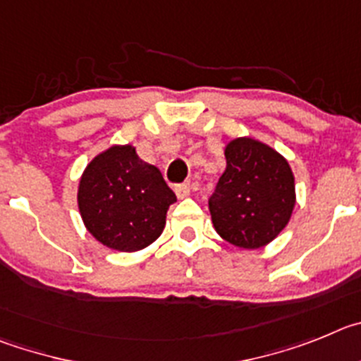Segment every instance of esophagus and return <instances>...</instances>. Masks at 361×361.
I'll return each mask as SVG.
<instances>
[{"instance_id":"obj_1","label":"esophagus","mask_w":361,"mask_h":361,"mask_svg":"<svg viewBox=\"0 0 361 361\" xmlns=\"http://www.w3.org/2000/svg\"><path fill=\"white\" fill-rule=\"evenodd\" d=\"M174 192H176V196L180 197H187L188 194H190V183H180L174 187Z\"/></svg>"}]
</instances>
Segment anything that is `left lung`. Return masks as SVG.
I'll use <instances>...</instances> for the list:
<instances>
[{
    "label": "left lung",
    "mask_w": 361,
    "mask_h": 361,
    "mask_svg": "<svg viewBox=\"0 0 361 361\" xmlns=\"http://www.w3.org/2000/svg\"><path fill=\"white\" fill-rule=\"evenodd\" d=\"M209 200L216 232L230 245L255 250L282 232L295 207V178L284 158L262 142L235 138Z\"/></svg>",
    "instance_id": "left-lung-1"
}]
</instances>
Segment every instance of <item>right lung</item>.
I'll return each instance as SVG.
<instances>
[{
	"instance_id": "add662e5",
	"label": "right lung",
	"mask_w": 361,
	"mask_h": 361,
	"mask_svg": "<svg viewBox=\"0 0 361 361\" xmlns=\"http://www.w3.org/2000/svg\"><path fill=\"white\" fill-rule=\"evenodd\" d=\"M77 200L84 225L97 241L118 252H136L160 237L176 194L135 147L113 145L86 167Z\"/></svg>"
}]
</instances>
